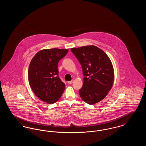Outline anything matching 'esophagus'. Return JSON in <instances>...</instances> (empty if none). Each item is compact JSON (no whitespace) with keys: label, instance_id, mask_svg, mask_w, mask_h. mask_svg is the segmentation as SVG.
Returning a JSON list of instances; mask_svg holds the SVG:
<instances>
[{"label":"esophagus","instance_id":"esophagus-1","mask_svg":"<svg viewBox=\"0 0 146 146\" xmlns=\"http://www.w3.org/2000/svg\"><path fill=\"white\" fill-rule=\"evenodd\" d=\"M73 80H72L71 81H70V82H68V83L69 84H72L73 83Z\"/></svg>","mask_w":146,"mask_h":146}]
</instances>
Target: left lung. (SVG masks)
<instances>
[{
  "label": "left lung",
  "instance_id": "8db88e82",
  "mask_svg": "<svg viewBox=\"0 0 146 146\" xmlns=\"http://www.w3.org/2000/svg\"><path fill=\"white\" fill-rule=\"evenodd\" d=\"M79 61L84 76L80 96L88 104L102 100L111 90L114 82V70L109 57L94 45L72 48Z\"/></svg>",
  "mask_w": 146,
  "mask_h": 146
}]
</instances>
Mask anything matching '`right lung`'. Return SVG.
<instances>
[{"instance_id":"right-lung-1","label":"right lung","mask_w":146,"mask_h":146,"mask_svg":"<svg viewBox=\"0 0 146 146\" xmlns=\"http://www.w3.org/2000/svg\"><path fill=\"white\" fill-rule=\"evenodd\" d=\"M68 49H44L32 59L28 68L29 83L35 95L44 102L52 104L62 95L65 84L58 76L57 65Z\"/></svg>"}]
</instances>
